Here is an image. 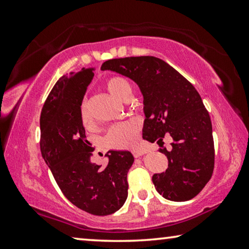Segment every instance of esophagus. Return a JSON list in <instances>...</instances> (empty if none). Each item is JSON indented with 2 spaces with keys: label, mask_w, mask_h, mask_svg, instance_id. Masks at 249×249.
I'll return each mask as SVG.
<instances>
[{
  "label": "esophagus",
  "mask_w": 249,
  "mask_h": 249,
  "mask_svg": "<svg viewBox=\"0 0 249 249\" xmlns=\"http://www.w3.org/2000/svg\"><path fill=\"white\" fill-rule=\"evenodd\" d=\"M133 155H134V157H135V158H140V157H142V155H144V150H142V149H136V150H134V151H133Z\"/></svg>",
  "instance_id": "34e87169"
}]
</instances>
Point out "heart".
Instances as JSON below:
<instances>
[{
    "mask_svg": "<svg viewBox=\"0 0 249 249\" xmlns=\"http://www.w3.org/2000/svg\"><path fill=\"white\" fill-rule=\"evenodd\" d=\"M105 88L114 98L123 102L132 98V84L124 77H112L107 79L105 82ZM80 119L84 126H89L92 122L90 107L87 100H83L80 104ZM140 127V123L136 121L114 125L108 130L107 142L109 146L115 148H127L136 142Z\"/></svg>",
    "mask_w": 249,
    "mask_h": 249,
    "instance_id": "1",
    "label": "heart"
}]
</instances>
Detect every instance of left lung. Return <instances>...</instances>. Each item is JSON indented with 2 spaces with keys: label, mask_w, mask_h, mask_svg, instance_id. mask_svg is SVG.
Returning <instances> with one entry per match:
<instances>
[{
  "label": "left lung",
  "mask_w": 249,
  "mask_h": 249,
  "mask_svg": "<svg viewBox=\"0 0 249 249\" xmlns=\"http://www.w3.org/2000/svg\"><path fill=\"white\" fill-rule=\"evenodd\" d=\"M101 70L125 75L140 87L146 119L142 138L161 145L172 138L165 172L155 174L156 190L165 199L188 201L199 195L214 169L212 123L196 88L161 59L126 57L103 62Z\"/></svg>",
  "instance_id": "1"
}]
</instances>
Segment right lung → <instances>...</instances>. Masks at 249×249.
<instances>
[{"instance_id":"add662e5","label":"right lung","mask_w":249,"mask_h":249,"mask_svg":"<svg viewBox=\"0 0 249 249\" xmlns=\"http://www.w3.org/2000/svg\"><path fill=\"white\" fill-rule=\"evenodd\" d=\"M94 68L62 75L50 91L40 114V151L61 192L77 208L104 216L127 199V172L134 157L109 150L104 168L91 162V144L80 119V104Z\"/></svg>"}]
</instances>
